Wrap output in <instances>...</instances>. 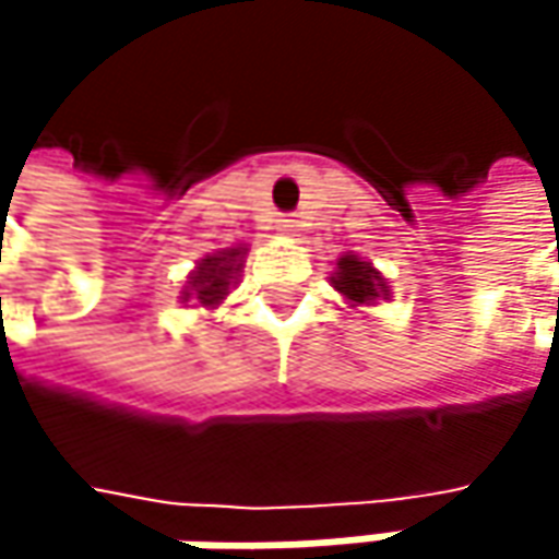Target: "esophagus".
Returning a JSON list of instances; mask_svg holds the SVG:
<instances>
[{
	"label": "esophagus",
	"instance_id": "obj_1",
	"mask_svg": "<svg viewBox=\"0 0 559 559\" xmlns=\"http://www.w3.org/2000/svg\"><path fill=\"white\" fill-rule=\"evenodd\" d=\"M278 229L284 236H290V233H297V223L294 219H278Z\"/></svg>",
	"mask_w": 559,
	"mask_h": 559
}]
</instances>
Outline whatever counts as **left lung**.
Returning <instances> with one entry per match:
<instances>
[{"instance_id":"8db88e82","label":"left lung","mask_w":559,"mask_h":559,"mask_svg":"<svg viewBox=\"0 0 559 559\" xmlns=\"http://www.w3.org/2000/svg\"><path fill=\"white\" fill-rule=\"evenodd\" d=\"M330 281L353 304H372L379 297H389V281L372 269V262H362L359 255H343Z\"/></svg>"}]
</instances>
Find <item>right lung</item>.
<instances>
[{"label":"right lung","mask_w":559,"mask_h":559,"mask_svg":"<svg viewBox=\"0 0 559 559\" xmlns=\"http://www.w3.org/2000/svg\"><path fill=\"white\" fill-rule=\"evenodd\" d=\"M242 259H246V249L236 246V249H223L216 255H206L197 272L190 275L187 287H183V297L180 300H197L203 307H216L229 287L239 281V272H242Z\"/></svg>","instance_id":"1"}]
</instances>
